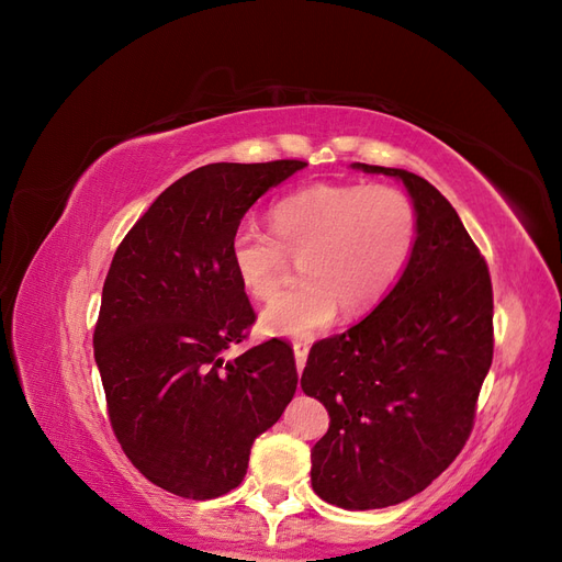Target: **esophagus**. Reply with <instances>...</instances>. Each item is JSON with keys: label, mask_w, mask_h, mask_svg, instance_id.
Instances as JSON below:
<instances>
[{"label": "esophagus", "mask_w": 562, "mask_h": 562, "mask_svg": "<svg viewBox=\"0 0 562 562\" xmlns=\"http://www.w3.org/2000/svg\"><path fill=\"white\" fill-rule=\"evenodd\" d=\"M293 351H295V366H297V372H302V368L307 366L310 345H307V342H295V345H293Z\"/></svg>", "instance_id": "obj_1"}]
</instances>
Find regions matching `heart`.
<instances>
[{"label":"heart","mask_w":562,"mask_h":562,"mask_svg":"<svg viewBox=\"0 0 562 562\" xmlns=\"http://www.w3.org/2000/svg\"><path fill=\"white\" fill-rule=\"evenodd\" d=\"M271 232L239 225L229 258L244 291L271 300L300 260L302 283L260 314L267 335L310 339L335 321L353 318L389 295L417 241V211L394 187L316 182L271 206Z\"/></svg>","instance_id":"b5f03b06"}]
</instances>
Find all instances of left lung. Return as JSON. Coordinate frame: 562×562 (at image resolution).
<instances>
[{"instance_id": "obj_1", "label": "left lung", "mask_w": 562, "mask_h": 562, "mask_svg": "<svg viewBox=\"0 0 562 562\" xmlns=\"http://www.w3.org/2000/svg\"><path fill=\"white\" fill-rule=\"evenodd\" d=\"M353 168L405 184L417 241L378 307L312 347L300 386L330 415L314 492L368 512L415 497L462 452L495 339L490 271L450 201L403 168Z\"/></svg>"}]
</instances>
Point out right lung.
Returning a JSON list of instances; mask_svg holds the SVG:
<instances>
[{
  "label": "right lung",
  "instance_id": "obj_1",
  "mask_svg": "<svg viewBox=\"0 0 562 562\" xmlns=\"http://www.w3.org/2000/svg\"><path fill=\"white\" fill-rule=\"evenodd\" d=\"M304 166H201L114 252L93 333L110 424L133 467L178 497L239 485L252 440L293 401L297 368L283 339L225 359L255 323L229 241L252 203Z\"/></svg>",
  "mask_w": 562,
  "mask_h": 562
}]
</instances>
